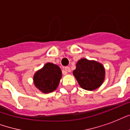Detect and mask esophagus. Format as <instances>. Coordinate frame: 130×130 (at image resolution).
<instances>
[{
  "label": "esophagus",
  "instance_id": "34e87169",
  "mask_svg": "<svg viewBox=\"0 0 130 130\" xmlns=\"http://www.w3.org/2000/svg\"><path fill=\"white\" fill-rule=\"evenodd\" d=\"M64 69H65V70L66 71H67V72H70L71 71V69H70V67H64Z\"/></svg>",
  "mask_w": 130,
  "mask_h": 130
}]
</instances>
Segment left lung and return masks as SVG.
Here are the masks:
<instances>
[{"label": "left lung", "mask_w": 130, "mask_h": 130, "mask_svg": "<svg viewBox=\"0 0 130 130\" xmlns=\"http://www.w3.org/2000/svg\"><path fill=\"white\" fill-rule=\"evenodd\" d=\"M73 73L82 88L87 90H94L103 84L105 71L101 63L82 59L76 64V69Z\"/></svg>", "instance_id": "1"}]
</instances>
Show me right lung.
<instances>
[{"label": "right lung", "mask_w": 130, "mask_h": 130, "mask_svg": "<svg viewBox=\"0 0 130 130\" xmlns=\"http://www.w3.org/2000/svg\"><path fill=\"white\" fill-rule=\"evenodd\" d=\"M61 70L59 66L53 63L45 64L42 69L34 76V84L44 93L53 92L59 86L61 78Z\"/></svg>", "instance_id": "1"}]
</instances>
